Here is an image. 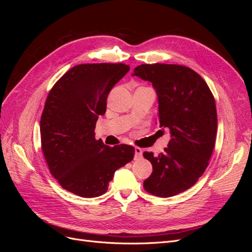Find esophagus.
Wrapping results in <instances>:
<instances>
[{"label": "esophagus", "instance_id": "esophagus-1", "mask_svg": "<svg viewBox=\"0 0 252 252\" xmlns=\"http://www.w3.org/2000/svg\"><path fill=\"white\" fill-rule=\"evenodd\" d=\"M143 150L140 147H134V158H140L142 157Z\"/></svg>", "mask_w": 252, "mask_h": 252}]
</instances>
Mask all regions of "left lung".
<instances>
[{"label": "left lung", "instance_id": "8db88e82", "mask_svg": "<svg viewBox=\"0 0 252 252\" xmlns=\"http://www.w3.org/2000/svg\"><path fill=\"white\" fill-rule=\"evenodd\" d=\"M132 75L152 84L159 127L170 130L164 154H143L152 165L144 188L157 196H173L193 186L207 168L218 129L215 97L201 75L186 66L143 64Z\"/></svg>", "mask_w": 252, "mask_h": 252}]
</instances>
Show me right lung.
I'll use <instances>...</instances> for the list:
<instances>
[{
    "instance_id": "add662e5",
    "label": "right lung",
    "mask_w": 252,
    "mask_h": 252,
    "mask_svg": "<svg viewBox=\"0 0 252 252\" xmlns=\"http://www.w3.org/2000/svg\"><path fill=\"white\" fill-rule=\"evenodd\" d=\"M125 64H81L52 87L41 117L42 150L60 185L82 197L107 191L114 172L133 158L134 148H110L95 140L98 116L112 87L129 71Z\"/></svg>"
}]
</instances>
